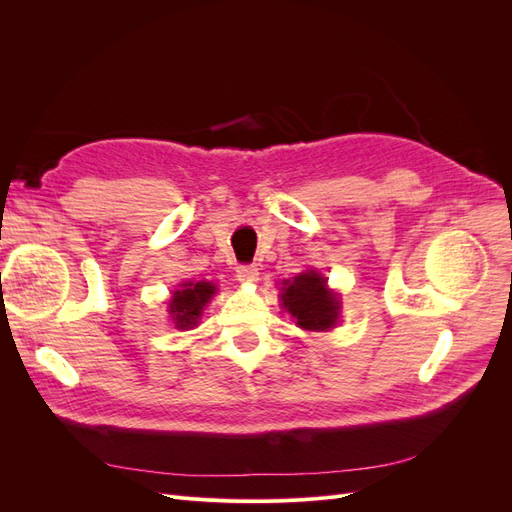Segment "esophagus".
Returning a JSON list of instances; mask_svg holds the SVG:
<instances>
[{"label": "esophagus", "mask_w": 512, "mask_h": 512, "mask_svg": "<svg viewBox=\"0 0 512 512\" xmlns=\"http://www.w3.org/2000/svg\"><path fill=\"white\" fill-rule=\"evenodd\" d=\"M237 277L243 284H254L258 280V269L254 265H241L237 267Z\"/></svg>", "instance_id": "obj_1"}]
</instances>
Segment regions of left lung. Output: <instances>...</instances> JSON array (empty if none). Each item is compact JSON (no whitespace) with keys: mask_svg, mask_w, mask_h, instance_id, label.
I'll return each mask as SVG.
<instances>
[{"mask_svg":"<svg viewBox=\"0 0 512 512\" xmlns=\"http://www.w3.org/2000/svg\"><path fill=\"white\" fill-rule=\"evenodd\" d=\"M284 307L307 331H329L339 316V301L327 288V280L316 271L294 277L282 288Z\"/></svg>","mask_w":512,"mask_h":512,"instance_id":"8db88e82","label":"left lung"}]
</instances>
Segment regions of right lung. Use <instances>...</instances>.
Segmentation results:
<instances>
[{"label": "right lung", "mask_w": 512, "mask_h": 512, "mask_svg": "<svg viewBox=\"0 0 512 512\" xmlns=\"http://www.w3.org/2000/svg\"><path fill=\"white\" fill-rule=\"evenodd\" d=\"M213 292H215V286L209 282L183 284L181 290L175 292L168 312L173 314V320L179 329L194 327L200 312H203V307L209 303Z\"/></svg>", "instance_id": "add662e5"}]
</instances>
